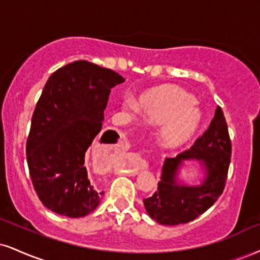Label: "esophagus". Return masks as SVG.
Returning a JSON list of instances; mask_svg holds the SVG:
<instances>
[{
	"label": "esophagus",
	"instance_id": "1",
	"mask_svg": "<svg viewBox=\"0 0 260 260\" xmlns=\"http://www.w3.org/2000/svg\"><path fill=\"white\" fill-rule=\"evenodd\" d=\"M125 165H126L127 168H130V169H136L137 168V161H133V160L129 159Z\"/></svg>",
	"mask_w": 260,
	"mask_h": 260
}]
</instances>
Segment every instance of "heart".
Wrapping results in <instances>:
<instances>
[{
    "label": "heart",
    "mask_w": 260,
    "mask_h": 260,
    "mask_svg": "<svg viewBox=\"0 0 260 260\" xmlns=\"http://www.w3.org/2000/svg\"><path fill=\"white\" fill-rule=\"evenodd\" d=\"M195 99L177 86H162L143 96L140 107L134 100L124 102V108L131 115L139 114L155 124H164L161 142L166 148L177 149L191 141L201 123V114L194 107Z\"/></svg>",
    "instance_id": "obj_1"
}]
</instances>
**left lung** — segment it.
<instances>
[{
  "label": "left lung",
  "mask_w": 260,
  "mask_h": 260,
  "mask_svg": "<svg viewBox=\"0 0 260 260\" xmlns=\"http://www.w3.org/2000/svg\"><path fill=\"white\" fill-rule=\"evenodd\" d=\"M230 158L232 141L223 111L218 106L204 135L188 150L165 159L158 190L143 200L150 218L164 225H178L198 218L222 195ZM185 159L203 161L205 177L200 185L187 186L178 182V170Z\"/></svg>",
  "instance_id": "8db88e82"
}]
</instances>
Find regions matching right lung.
Wrapping results in <instances>:
<instances>
[{
	"mask_svg": "<svg viewBox=\"0 0 260 260\" xmlns=\"http://www.w3.org/2000/svg\"><path fill=\"white\" fill-rule=\"evenodd\" d=\"M124 81L110 69L78 60L56 70L44 85L31 119L26 159L35 190L53 212L79 218L100 204L104 191L88 178L85 152L100 136L111 89ZM105 134L101 143L113 142Z\"/></svg>",
	"mask_w": 260,
	"mask_h": 260,
	"instance_id": "right-lung-1",
	"label": "right lung"
}]
</instances>
